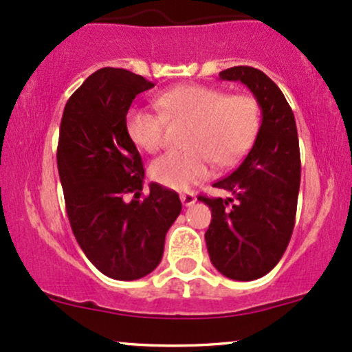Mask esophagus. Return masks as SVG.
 I'll list each match as a JSON object with an SVG mask.
<instances>
[{
  "instance_id": "obj_1",
  "label": "esophagus",
  "mask_w": 352,
  "mask_h": 352,
  "mask_svg": "<svg viewBox=\"0 0 352 352\" xmlns=\"http://www.w3.org/2000/svg\"><path fill=\"white\" fill-rule=\"evenodd\" d=\"M180 200H182V204L185 205V207H190V205L195 204L197 197L193 195L192 192H185V193H182V195H180Z\"/></svg>"
}]
</instances>
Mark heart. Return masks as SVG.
<instances>
[{
    "instance_id": "1",
    "label": "heart",
    "mask_w": 352,
    "mask_h": 352,
    "mask_svg": "<svg viewBox=\"0 0 352 352\" xmlns=\"http://www.w3.org/2000/svg\"><path fill=\"white\" fill-rule=\"evenodd\" d=\"M160 112L134 107L125 127L137 147L153 153L165 140L168 122L188 124L185 152L165 153L153 160L151 175L164 187L185 190L205 180L212 160L233 165L252 147L260 129V106L250 94H227L204 84L170 89L157 99Z\"/></svg>"
}]
</instances>
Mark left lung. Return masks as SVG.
Listing matches in <instances>:
<instances>
[{"label": "left lung", "mask_w": 352, "mask_h": 352, "mask_svg": "<svg viewBox=\"0 0 352 352\" xmlns=\"http://www.w3.org/2000/svg\"><path fill=\"white\" fill-rule=\"evenodd\" d=\"M220 79L243 82L263 117L240 167L213 184L232 192L233 199L199 197L212 210L205 241L218 272L252 281L272 272L292 238L301 180L300 144L292 107L265 72L235 66L221 71Z\"/></svg>", "instance_id": "1"}]
</instances>
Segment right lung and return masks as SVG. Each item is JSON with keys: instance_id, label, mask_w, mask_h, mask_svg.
Listing matches in <instances>:
<instances>
[{"instance_id": "obj_1", "label": "right lung", "mask_w": 352, "mask_h": 352, "mask_svg": "<svg viewBox=\"0 0 352 352\" xmlns=\"http://www.w3.org/2000/svg\"><path fill=\"white\" fill-rule=\"evenodd\" d=\"M153 87L127 69L102 67L67 100L58 170L76 240L109 278H144L162 260L165 235L182 212L179 193L159 184L144 195V164L125 119L137 94Z\"/></svg>"}]
</instances>
